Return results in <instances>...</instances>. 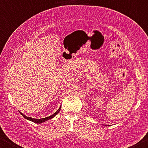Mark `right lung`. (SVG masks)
Instances as JSON below:
<instances>
[{"label": "right lung", "instance_id": "add662e5", "mask_svg": "<svg viewBox=\"0 0 148 148\" xmlns=\"http://www.w3.org/2000/svg\"><path fill=\"white\" fill-rule=\"evenodd\" d=\"M60 109H61V106L59 107L58 110H57L55 113H54L53 114H52L51 116H48V117H46V118H41V119H36V118H30V117H28V116H26L25 115L21 113V112H20L21 114L25 119H27V120H30L31 121H32V122H34L36 123H41L45 122V121H47L49 120H50V119L53 118L56 114H58V113L60 112Z\"/></svg>", "mask_w": 148, "mask_h": 148}]
</instances>
